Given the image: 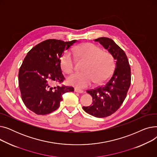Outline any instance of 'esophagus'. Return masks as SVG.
Wrapping results in <instances>:
<instances>
[{
	"label": "esophagus",
	"mask_w": 157,
	"mask_h": 157,
	"mask_svg": "<svg viewBox=\"0 0 157 157\" xmlns=\"http://www.w3.org/2000/svg\"><path fill=\"white\" fill-rule=\"evenodd\" d=\"M74 92H77V93H79V94H83V90H79V89H78V88H74Z\"/></svg>",
	"instance_id": "34e87169"
}]
</instances>
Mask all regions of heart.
Returning a JSON list of instances; mask_svg holds the SVG:
<instances>
[{
    "instance_id": "heart-1",
    "label": "heart",
    "mask_w": 157,
    "mask_h": 157,
    "mask_svg": "<svg viewBox=\"0 0 157 157\" xmlns=\"http://www.w3.org/2000/svg\"><path fill=\"white\" fill-rule=\"evenodd\" d=\"M74 52L86 60L83 72H75L67 78L68 83L78 88H85L92 85L100 84L111 74L114 61L111 54L104 52L98 46L84 43L74 48ZM60 66L65 73H71L74 68V57L69 51L65 52L60 59Z\"/></svg>"
}]
</instances>
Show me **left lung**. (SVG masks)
<instances>
[{
    "label": "left lung",
    "instance_id": "8db88e82",
    "mask_svg": "<svg viewBox=\"0 0 157 157\" xmlns=\"http://www.w3.org/2000/svg\"><path fill=\"white\" fill-rule=\"evenodd\" d=\"M109 52L116 60L113 75L107 83L95 89L87 90L92 97L90 106L83 107V110L97 118H105L116 112L123 104L131 82V71L127 56L114 41L108 37L95 39Z\"/></svg>",
    "mask_w": 157,
    "mask_h": 157
}]
</instances>
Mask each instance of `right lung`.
Here are the masks:
<instances>
[{
  "instance_id": "right-lung-1",
  "label": "right lung",
  "mask_w": 157,
  "mask_h": 157,
  "mask_svg": "<svg viewBox=\"0 0 157 157\" xmlns=\"http://www.w3.org/2000/svg\"><path fill=\"white\" fill-rule=\"evenodd\" d=\"M76 42L48 39L28 52L20 68L18 83L22 101L29 109L38 115L51 113L59 108L63 94L74 92L73 87L53 83L65 79L60 58Z\"/></svg>"
}]
</instances>
